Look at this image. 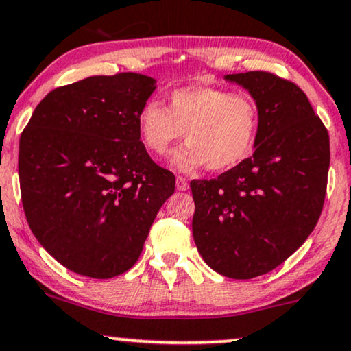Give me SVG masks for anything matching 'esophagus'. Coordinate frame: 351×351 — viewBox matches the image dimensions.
Instances as JSON below:
<instances>
[{
  "instance_id": "34e87169",
  "label": "esophagus",
  "mask_w": 351,
  "mask_h": 351,
  "mask_svg": "<svg viewBox=\"0 0 351 351\" xmlns=\"http://www.w3.org/2000/svg\"><path fill=\"white\" fill-rule=\"evenodd\" d=\"M176 187H177V190H187L189 189V182H187V179H185V177H182V176H177V179H176Z\"/></svg>"
}]
</instances>
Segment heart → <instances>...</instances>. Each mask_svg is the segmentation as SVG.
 Masks as SVG:
<instances>
[{
  "mask_svg": "<svg viewBox=\"0 0 351 351\" xmlns=\"http://www.w3.org/2000/svg\"><path fill=\"white\" fill-rule=\"evenodd\" d=\"M138 133L145 148L166 156L180 138L187 143L177 151L182 171L203 167L221 172L236 167L252 153L261 127V107L245 90L219 86H184L171 90L167 107L158 101L143 104Z\"/></svg>",
  "mask_w": 351,
  "mask_h": 351,
  "instance_id": "obj_1",
  "label": "heart"
}]
</instances>
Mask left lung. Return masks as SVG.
<instances>
[{
  "label": "left lung",
  "instance_id": "8db88e82",
  "mask_svg": "<svg viewBox=\"0 0 351 351\" xmlns=\"http://www.w3.org/2000/svg\"><path fill=\"white\" fill-rule=\"evenodd\" d=\"M261 107L250 158L192 180L197 249L215 271L249 280L281 265L314 231L327 192L330 143L300 86L268 71L228 75Z\"/></svg>",
  "mask_w": 351,
  "mask_h": 351
}]
</instances>
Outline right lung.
Here are the masks:
<instances>
[{
	"label": "right lung",
	"instance_id": "add662e5",
	"mask_svg": "<svg viewBox=\"0 0 351 351\" xmlns=\"http://www.w3.org/2000/svg\"><path fill=\"white\" fill-rule=\"evenodd\" d=\"M156 89L138 73L90 76L50 90L19 140V180L34 236L68 270L112 278L135 265L174 193L138 133Z\"/></svg>",
	"mask_w": 351,
	"mask_h": 351
}]
</instances>
